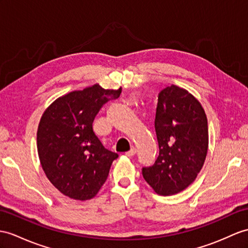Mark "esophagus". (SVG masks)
Here are the masks:
<instances>
[{
    "mask_svg": "<svg viewBox=\"0 0 248 248\" xmlns=\"http://www.w3.org/2000/svg\"><path fill=\"white\" fill-rule=\"evenodd\" d=\"M136 153H137V149L135 147H131L130 150H128V152L125 153V155L127 156H131V155H134Z\"/></svg>",
    "mask_w": 248,
    "mask_h": 248,
    "instance_id": "obj_1",
    "label": "esophagus"
}]
</instances>
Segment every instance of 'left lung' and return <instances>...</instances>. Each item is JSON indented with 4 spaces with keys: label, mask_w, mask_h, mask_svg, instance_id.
<instances>
[{
    "label": "left lung",
    "mask_w": 248,
    "mask_h": 248,
    "mask_svg": "<svg viewBox=\"0 0 248 248\" xmlns=\"http://www.w3.org/2000/svg\"><path fill=\"white\" fill-rule=\"evenodd\" d=\"M155 129L159 156L153 166L143 167V178L155 194H179L196 180L206 159V114L186 89L168 86L158 96Z\"/></svg>",
    "instance_id": "8db88e82"
}]
</instances>
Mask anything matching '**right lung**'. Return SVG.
Segmentation results:
<instances>
[{"mask_svg":"<svg viewBox=\"0 0 248 248\" xmlns=\"http://www.w3.org/2000/svg\"><path fill=\"white\" fill-rule=\"evenodd\" d=\"M121 92L94 84L60 96L42 114L37 132L41 166L64 196L90 200L105 183L118 154L102 145L93 123L101 107Z\"/></svg>","mask_w":248,"mask_h":248,"instance_id":"obj_1","label":"right lung"}]
</instances>
